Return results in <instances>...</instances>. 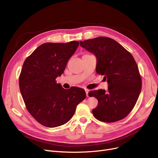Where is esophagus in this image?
Segmentation results:
<instances>
[{
  "label": "esophagus",
  "mask_w": 158,
  "mask_h": 158,
  "mask_svg": "<svg viewBox=\"0 0 158 158\" xmlns=\"http://www.w3.org/2000/svg\"><path fill=\"white\" fill-rule=\"evenodd\" d=\"M85 92H86V96H87V97H89V95H88L89 90H88V89H85Z\"/></svg>",
  "instance_id": "34e87169"
}]
</instances>
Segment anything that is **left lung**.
I'll list each match as a JSON object with an SVG mask.
<instances>
[{
	"mask_svg": "<svg viewBox=\"0 0 158 158\" xmlns=\"http://www.w3.org/2000/svg\"><path fill=\"white\" fill-rule=\"evenodd\" d=\"M80 45L95 56L96 72L104 77L108 85V91L100 89L88 93L98 100L93 115L107 123L125 118L141 90V79L134 57L117 41L105 37L80 41Z\"/></svg>",
	"mask_w": 158,
	"mask_h": 158,
	"instance_id": "1",
	"label": "left lung"
}]
</instances>
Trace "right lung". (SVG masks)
Returning a JSON list of instances; mask_svg holds the SVG:
<instances>
[{
  "label": "right lung",
  "instance_id": "1",
  "mask_svg": "<svg viewBox=\"0 0 158 158\" xmlns=\"http://www.w3.org/2000/svg\"><path fill=\"white\" fill-rule=\"evenodd\" d=\"M79 43H46L27 57L19 77V88L26 108L37 122L47 127L63 125L73 117L77 105L86 98L84 89L68 90L57 83L68 60Z\"/></svg>",
  "mask_w": 158,
  "mask_h": 158
}]
</instances>
